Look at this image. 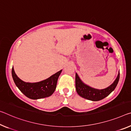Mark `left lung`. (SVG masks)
Segmentation results:
<instances>
[{
	"label": "left lung",
	"instance_id": "8db88e82",
	"mask_svg": "<svg viewBox=\"0 0 131 131\" xmlns=\"http://www.w3.org/2000/svg\"><path fill=\"white\" fill-rule=\"evenodd\" d=\"M119 79V72L116 79L110 86L103 89H97L85 84L80 79L78 74L76 73L75 85L76 90L78 94L83 98L89 100L97 101L104 99L114 90Z\"/></svg>",
	"mask_w": 131,
	"mask_h": 131
}]
</instances>
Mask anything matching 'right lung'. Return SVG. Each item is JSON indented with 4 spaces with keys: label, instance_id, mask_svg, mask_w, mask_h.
Returning <instances> with one entry per match:
<instances>
[{
    "label": "right lung",
    "instance_id": "add662e5",
    "mask_svg": "<svg viewBox=\"0 0 131 131\" xmlns=\"http://www.w3.org/2000/svg\"><path fill=\"white\" fill-rule=\"evenodd\" d=\"M62 70H59L47 79L36 83L25 82L21 80L16 75L13 66L12 74L14 83L21 92L29 99L37 100L49 97L53 94L57 88V81Z\"/></svg>",
    "mask_w": 131,
    "mask_h": 131
}]
</instances>
